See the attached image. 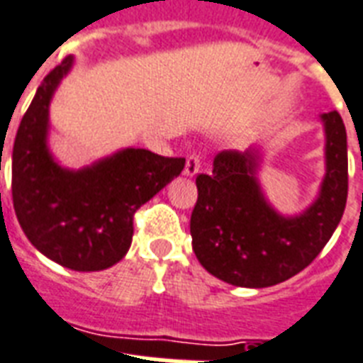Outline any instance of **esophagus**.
<instances>
[{"mask_svg": "<svg viewBox=\"0 0 363 363\" xmlns=\"http://www.w3.org/2000/svg\"><path fill=\"white\" fill-rule=\"evenodd\" d=\"M201 170V157L199 155H189L187 157V161H185V168H184V174L185 176H196Z\"/></svg>", "mask_w": 363, "mask_h": 363, "instance_id": "obj_1", "label": "esophagus"}]
</instances>
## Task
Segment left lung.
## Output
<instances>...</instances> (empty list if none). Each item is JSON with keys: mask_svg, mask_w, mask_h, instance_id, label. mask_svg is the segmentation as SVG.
I'll return each instance as SVG.
<instances>
[{"mask_svg": "<svg viewBox=\"0 0 363 363\" xmlns=\"http://www.w3.org/2000/svg\"><path fill=\"white\" fill-rule=\"evenodd\" d=\"M324 126V178L305 210L282 213L261 185L265 145L244 153L221 151L212 174L196 178L191 213L193 252L210 274L240 288H269L311 265L345 212L348 193L347 130L341 115L318 117Z\"/></svg>", "mask_w": 363, "mask_h": 363, "instance_id": "obj_1", "label": "left lung"}]
</instances>
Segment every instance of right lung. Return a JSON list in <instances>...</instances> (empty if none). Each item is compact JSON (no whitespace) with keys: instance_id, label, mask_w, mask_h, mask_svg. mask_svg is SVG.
<instances>
[{"instance_id":"1","label":"right lung","mask_w":363,"mask_h":363,"mask_svg":"<svg viewBox=\"0 0 363 363\" xmlns=\"http://www.w3.org/2000/svg\"><path fill=\"white\" fill-rule=\"evenodd\" d=\"M75 64L67 56L43 79L16 130L13 204L28 240L72 271H104L132 242V216L184 170L182 157L123 147L81 168L50 150V102Z\"/></svg>"}]
</instances>
